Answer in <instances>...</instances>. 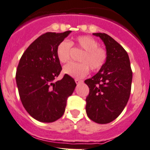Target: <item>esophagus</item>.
<instances>
[{
  "label": "esophagus",
  "instance_id": "1",
  "mask_svg": "<svg viewBox=\"0 0 150 150\" xmlns=\"http://www.w3.org/2000/svg\"><path fill=\"white\" fill-rule=\"evenodd\" d=\"M75 83H77V84H78V83L83 82V81H81V80H79V79H75Z\"/></svg>",
  "mask_w": 150,
  "mask_h": 150
}]
</instances>
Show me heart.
<instances>
[{
    "label": "heart",
    "instance_id": "b5f03b06",
    "mask_svg": "<svg viewBox=\"0 0 150 150\" xmlns=\"http://www.w3.org/2000/svg\"><path fill=\"white\" fill-rule=\"evenodd\" d=\"M71 46H76L84 50L80 58L81 63H69L64 66V72L72 78H81L86 76L89 69L93 72L100 70L107 59V53L104 49L98 47V43L93 38L87 35L79 36L74 40H63L56 49L58 61L65 64L70 58Z\"/></svg>",
    "mask_w": 150,
    "mask_h": 150
}]
</instances>
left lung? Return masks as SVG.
Returning a JSON list of instances; mask_svg holds the SVG:
<instances>
[{"instance_id":"8db88e82","label":"left lung","mask_w":150,"mask_h":150,"mask_svg":"<svg viewBox=\"0 0 150 150\" xmlns=\"http://www.w3.org/2000/svg\"><path fill=\"white\" fill-rule=\"evenodd\" d=\"M93 35L103 40L107 59L97 74L84 81L89 88L86 115L94 122L108 124L119 116L128 102L132 72L128 54L119 43L105 33Z\"/></svg>"}]
</instances>
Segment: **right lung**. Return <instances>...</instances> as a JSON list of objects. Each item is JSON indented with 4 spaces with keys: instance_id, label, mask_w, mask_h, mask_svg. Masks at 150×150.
<instances>
[{
    "instance_id": "right-lung-1",
    "label": "right lung",
    "mask_w": 150,
    "mask_h": 150,
    "mask_svg": "<svg viewBox=\"0 0 150 150\" xmlns=\"http://www.w3.org/2000/svg\"><path fill=\"white\" fill-rule=\"evenodd\" d=\"M72 31L47 33L31 43L21 58L16 83L23 107L33 118L51 123L62 117L69 96L73 93L75 80L66 74L54 81L62 70L56 49Z\"/></svg>"
}]
</instances>
